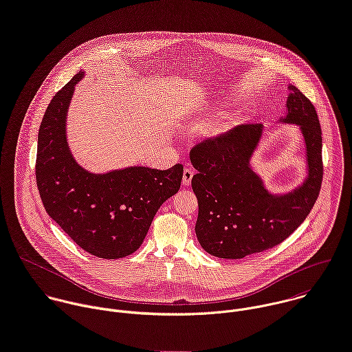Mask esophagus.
I'll use <instances>...</instances> for the list:
<instances>
[{"label": "esophagus", "instance_id": "esophagus-1", "mask_svg": "<svg viewBox=\"0 0 352 352\" xmlns=\"http://www.w3.org/2000/svg\"><path fill=\"white\" fill-rule=\"evenodd\" d=\"M193 174H195V170L190 168V167H186L184 170V175H182V184L185 186H189L190 182H192V178H193Z\"/></svg>", "mask_w": 352, "mask_h": 352}]
</instances>
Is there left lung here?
Wrapping results in <instances>:
<instances>
[{
    "label": "left lung",
    "mask_w": 352,
    "mask_h": 352,
    "mask_svg": "<svg viewBox=\"0 0 352 352\" xmlns=\"http://www.w3.org/2000/svg\"><path fill=\"white\" fill-rule=\"evenodd\" d=\"M286 114L305 144L308 175L296 189L271 193L250 160L263 137L261 124H243L190 151L197 170L192 188L199 203L196 236L211 256L239 260L282 243L314 207L322 184V131L316 110L298 88L289 84Z\"/></svg>",
    "instance_id": "1"
}]
</instances>
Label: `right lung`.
I'll use <instances>...</instances> for the list:
<instances>
[{
    "instance_id": "1",
    "label": "right lung",
    "mask_w": 352,
    "mask_h": 352,
    "mask_svg": "<svg viewBox=\"0 0 352 352\" xmlns=\"http://www.w3.org/2000/svg\"><path fill=\"white\" fill-rule=\"evenodd\" d=\"M78 72L48 104L38 130L36 179L48 215L87 253L123 258L140 249L155 214L181 186L184 167L133 166L94 174L74 160L66 116Z\"/></svg>"
}]
</instances>
